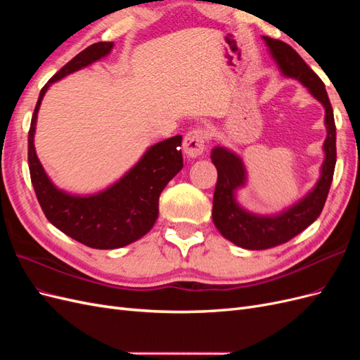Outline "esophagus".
<instances>
[{
  "mask_svg": "<svg viewBox=\"0 0 360 360\" xmlns=\"http://www.w3.org/2000/svg\"><path fill=\"white\" fill-rule=\"evenodd\" d=\"M205 144V135L201 129L189 130L183 139V150L188 158H200L204 151Z\"/></svg>",
  "mask_w": 360,
  "mask_h": 360,
  "instance_id": "1",
  "label": "esophagus"
}]
</instances>
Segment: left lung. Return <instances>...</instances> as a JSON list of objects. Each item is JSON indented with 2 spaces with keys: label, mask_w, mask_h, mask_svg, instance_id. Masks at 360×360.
I'll return each mask as SVG.
<instances>
[{
  "label": "left lung",
  "mask_w": 360,
  "mask_h": 360,
  "mask_svg": "<svg viewBox=\"0 0 360 360\" xmlns=\"http://www.w3.org/2000/svg\"><path fill=\"white\" fill-rule=\"evenodd\" d=\"M263 39L281 73L303 84L324 106V124L328 136L323 144L324 160L320 179L312 191L284 212L269 216L250 213L236 200V191L246 184V168L240 156L221 146L212 150V162L217 169L212 212L213 222L225 238L250 250L269 249L285 243L317 219L328 198L336 163V127L332 105L323 81L287 43L270 37Z\"/></svg>",
  "instance_id": "1"
}]
</instances>
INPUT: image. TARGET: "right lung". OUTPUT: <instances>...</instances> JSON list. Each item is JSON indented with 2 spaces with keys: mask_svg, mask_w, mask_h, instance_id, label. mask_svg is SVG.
Instances as JSON below:
<instances>
[{
  "mask_svg": "<svg viewBox=\"0 0 360 360\" xmlns=\"http://www.w3.org/2000/svg\"><path fill=\"white\" fill-rule=\"evenodd\" d=\"M112 41H99L79 52L43 86L28 132V167L36 197L48 221L60 231L93 249H117L136 242L153 228L159 197L183 168L181 135L151 146L124 176L110 188L91 195H72L51 181L36 155L37 112L49 86L94 61L106 57Z\"/></svg>",
  "mask_w": 360,
  "mask_h": 360,
  "instance_id": "add662e5",
  "label": "right lung"
}]
</instances>
